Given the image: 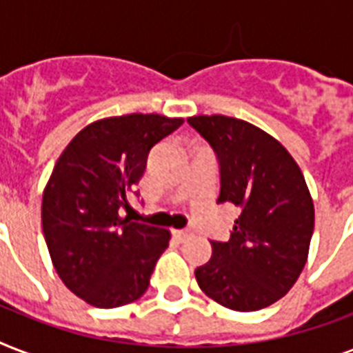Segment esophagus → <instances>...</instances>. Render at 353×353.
Segmentation results:
<instances>
[{
  "mask_svg": "<svg viewBox=\"0 0 353 353\" xmlns=\"http://www.w3.org/2000/svg\"><path fill=\"white\" fill-rule=\"evenodd\" d=\"M192 234V232L190 231H187V229H174V231H172V236H174V238H176L177 241H183V240H187L188 236Z\"/></svg>",
  "mask_w": 353,
  "mask_h": 353,
  "instance_id": "34e87169",
  "label": "esophagus"
}]
</instances>
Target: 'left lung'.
<instances>
[{
	"label": "left lung",
	"instance_id": "left-lung-1",
	"mask_svg": "<svg viewBox=\"0 0 353 353\" xmlns=\"http://www.w3.org/2000/svg\"><path fill=\"white\" fill-rule=\"evenodd\" d=\"M187 121L218 157V203L240 209L231 238L210 241L212 254L194 271L196 280L234 312L271 306L306 265L315 209L304 176L276 139L249 122L225 115Z\"/></svg>",
	"mask_w": 353,
	"mask_h": 353
}]
</instances>
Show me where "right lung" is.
<instances>
[{
  "label": "right lung",
  "mask_w": 353,
  "mask_h": 353,
  "mask_svg": "<svg viewBox=\"0 0 353 353\" xmlns=\"http://www.w3.org/2000/svg\"><path fill=\"white\" fill-rule=\"evenodd\" d=\"M183 124L157 113L91 122L47 181L41 229L62 282L91 306L119 307L148 290L170 232L121 218L150 150Z\"/></svg>",
  "instance_id": "1"
}]
</instances>
